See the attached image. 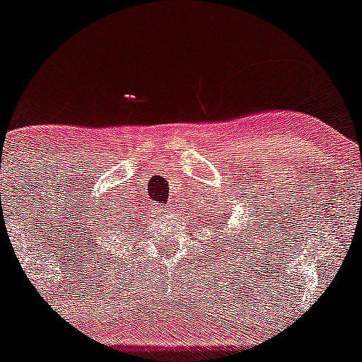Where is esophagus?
Instances as JSON below:
<instances>
[{"mask_svg": "<svg viewBox=\"0 0 362 362\" xmlns=\"http://www.w3.org/2000/svg\"><path fill=\"white\" fill-rule=\"evenodd\" d=\"M165 207H167L165 211L162 209V212H165V214H173V207H169V206H165Z\"/></svg>", "mask_w": 362, "mask_h": 362, "instance_id": "esophagus-1", "label": "esophagus"}]
</instances>
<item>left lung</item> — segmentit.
<instances>
[{
    "mask_svg": "<svg viewBox=\"0 0 362 362\" xmlns=\"http://www.w3.org/2000/svg\"><path fill=\"white\" fill-rule=\"evenodd\" d=\"M209 192H211V189H209ZM249 195H251V193H249ZM212 199V195L209 197V204H211V207H214V209H211V211H214V212H211V214H209V218H211V223H214V230L218 228V230H223V232H225L226 228H228V225H230V209H232V204L228 202V200H225V202H223V200H219V193H214V200H211ZM230 199H232V197H230ZM252 199V197H251ZM204 202H206V199H202ZM218 202V204H216L215 202ZM249 204V211H251V214H255V211H258V207L256 206H252L251 202H247ZM206 209V207H204ZM249 218H251V216H249ZM209 221V219H207ZM259 223V228H262V221H258ZM233 232V230H232ZM245 232H249L251 233L252 230L251 228H242L240 232V238L245 242V235L244 233ZM223 235V233H221ZM237 244H240V249H244V243L240 242V238H237ZM252 245H255V242H252ZM245 249H247V244H245ZM255 256V255H252Z\"/></svg>",
    "mask_w": 362,
    "mask_h": 362,
    "instance_id": "obj_1",
    "label": "left lung"
}]
</instances>
